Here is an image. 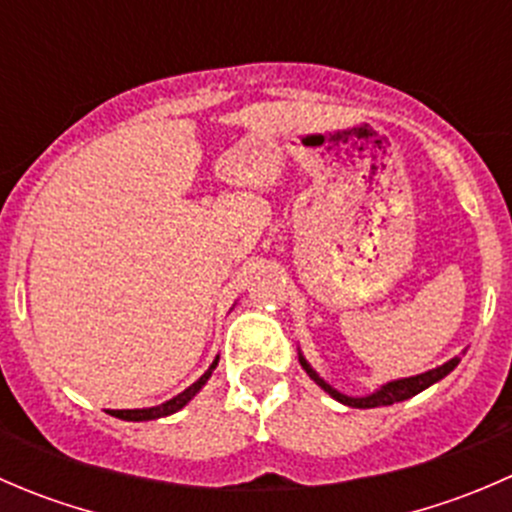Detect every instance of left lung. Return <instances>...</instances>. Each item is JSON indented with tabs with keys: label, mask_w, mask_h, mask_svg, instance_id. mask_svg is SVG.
Listing matches in <instances>:
<instances>
[{
	"label": "left lung",
	"mask_w": 512,
	"mask_h": 512,
	"mask_svg": "<svg viewBox=\"0 0 512 512\" xmlns=\"http://www.w3.org/2000/svg\"><path fill=\"white\" fill-rule=\"evenodd\" d=\"M458 361H461V356H453V359H448L446 364L436 366V369H431V371H423V374L409 376V379L386 381L384 386H379V389L371 391V394H366V396H347V394H342V391L334 389L332 384H327V381H324L322 376H319L317 371L309 366V361L304 359V354L299 352V364H302V369L307 371L309 379H312L317 386H322V389L327 391L332 399H337L339 404L352 406V409H376V406H391V404H399V401L411 399V396L421 394L423 389H428V386H433L436 381H441L443 376L451 374V371L458 366Z\"/></svg>",
	"instance_id": "obj_1"
}]
</instances>
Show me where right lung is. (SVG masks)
Instances as JSON below:
<instances>
[{"label": "right lung", "mask_w": 512, "mask_h": 512, "mask_svg": "<svg viewBox=\"0 0 512 512\" xmlns=\"http://www.w3.org/2000/svg\"><path fill=\"white\" fill-rule=\"evenodd\" d=\"M218 359H220V356H215L213 364L208 366V371H205V374L200 376V379L195 381V384H190L188 389L180 391L178 396H173V399L165 401V404L151 406V409H121V411H108V414L116 416V418H123V421H156V418H163V416L175 414V411L183 409V406L188 404V401L193 399V396L198 394V391L203 389L205 384H208V379H210V376H213L215 366H218Z\"/></svg>", "instance_id": "obj_1"}]
</instances>
